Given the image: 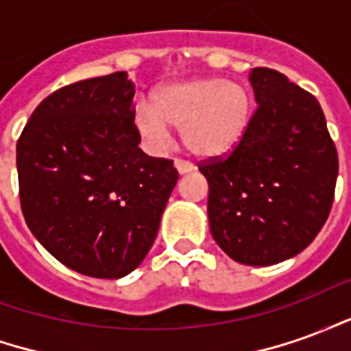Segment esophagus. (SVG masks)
Masks as SVG:
<instances>
[{"instance_id": "obj_1", "label": "esophagus", "mask_w": 351, "mask_h": 351, "mask_svg": "<svg viewBox=\"0 0 351 351\" xmlns=\"http://www.w3.org/2000/svg\"><path fill=\"white\" fill-rule=\"evenodd\" d=\"M175 167L176 171H178V175H188V173H191L193 171V163H190V161H184V160H176L175 161Z\"/></svg>"}]
</instances>
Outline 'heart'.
<instances>
[{
    "instance_id": "obj_1",
    "label": "heart",
    "mask_w": 351,
    "mask_h": 351,
    "mask_svg": "<svg viewBox=\"0 0 351 351\" xmlns=\"http://www.w3.org/2000/svg\"><path fill=\"white\" fill-rule=\"evenodd\" d=\"M254 99L237 82L220 77L180 80L158 88L152 107L135 108V128L154 148H163L173 125L182 130L184 146L201 160H220L235 152L250 130Z\"/></svg>"
}]
</instances>
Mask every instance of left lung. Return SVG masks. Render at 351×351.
<instances>
[{
  "label": "left lung",
  "instance_id": "8db88e82",
  "mask_svg": "<svg viewBox=\"0 0 351 351\" xmlns=\"http://www.w3.org/2000/svg\"><path fill=\"white\" fill-rule=\"evenodd\" d=\"M258 108L226 160L201 163L214 241L243 265L267 267L308 246L331 213L339 156L317 99L286 75L250 73Z\"/></svg>",
  "mask_w": 351,
  "mask_h": 351
}]
</instances>
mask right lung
<instances>
[{
    "label": "right lung",
    "instance_id": "obj_1",
    "mask_svg": "<svg viewBox=\"0 0 351 351\" xmlns=\"http://www.w3.org/2000/svg\"><path fill=\"white\" fill-rule=\"evenodd\" d=\"M133 95L125 71L60 88L16 143L27 228L60 263L93 278L143 263L178 180L173 161L138 148Z\"/></svg>",
    "mask_w": 351,
    "mask_h": 351
}]
</instances>
